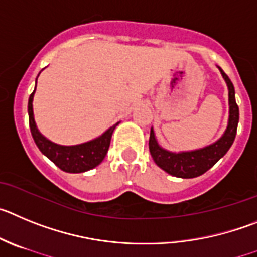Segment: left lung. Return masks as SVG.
Instances as JSON below:
<instances>
[{"mask_svg": "<svg viewBox=\"0 0 257 257\" xmlns=\"http://www.w3.org/2000/svg\"><path fill=\"white\" fill-rule=\"evenodd\" d=\"M218 69L220 70L223 79L225 80L226 87H228V101H229L228 125H226L223 136L218 141H215L214 143L209 146H205L202 149L192 150V151L172 152L163 149L159 145L154 128H151V132H150L149 147L155 164L173 177L183 178V179L200 177L218 163L234 142L238 120H239V108L235 102V92L233 83L230 82L228 75L221 70V68L218 66Z\"/></svg>", "mask_w": 257, "mask_h": 257, "instance_id": "obj_1", "label": "left lung"}]
</instances>
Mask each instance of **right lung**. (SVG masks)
<instances>
[{
    "mask_svg": "<svg viewBox=\"0 0 257 257\" xmlns=\"http://www.w3.org/2000/svg\"><path fill=\"white\" fill-rule=\"evenodd\" d=\"M34 93H36V88L29 96L28 115H29L31 133L33 136V140L39 151L42 152L45 156H47L57 168L61 169L62 172L66 173H84L96 168L97 165H100L103 159H105L106 154H107L112 133H114L115 128L119 123L110 126L105 133L101 134L100 137L88 141V142L74 146L57 145V143L46 138L37 128L33 114Z\"/></svg>",
    "mask_w": 257,
    "mask_h": 257,
    "instance_id": "right-lung-1",
    "label": "right lung"
}]
</instances>
